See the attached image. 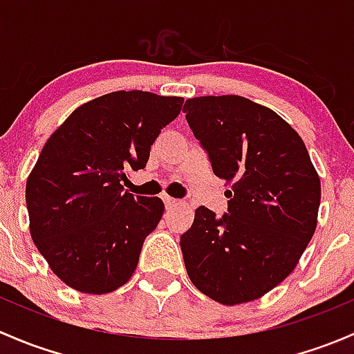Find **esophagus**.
<instances>
[{
  "mask_svg": "<svg viewBox=\"0 0 354 354\" xmlns=\"http://www.w3.org/2000/svg\"><path fill=\"white\" fill-rule=\"evenodd\" d=\"M163 203H165L167 207H172V206H176V204H178L177 199L170 198V196H163Z\"/></svg>",
  "mask_w": 354,
  "mask_h": 354,
  "instance_id": "esophagus-1",
  "label": "esophagus"
}]
</instances>
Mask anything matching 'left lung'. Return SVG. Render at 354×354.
<instances>
[{
	"label": "left lung",
	"instance_id": "left-lung-1",
	"mask_svg": "<svg viewBox=\"0 0 354 354\" xmlns=\"http://www.w3.org/2000/svg\"><path fill=\"white\" fill-rule=\"evenodd\" d=\"M214 176L232 182L221 218L199 206L180 236L192 285L223 305L245 304L295 269L317 227L320 178L304 140L274 111L239 95L185 100Z\"/></svg>",
	"mask_w": 354,
	"mask_h": 354
}]
</instances>
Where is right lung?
<instances>
[{"label":"right lung","instance_id":"1","mask_svg":"<svg viewBox=\"0 0 354 354\" xmlns=\"http://www.w3.org/2000/svg\"><path fill=\"white\" fill-rule=\"evenodd\" d=\"M182 104L141 90L107 93L76 109L44 145L25 189L30 235L73 290L111 293L133 276L165 206L124 191L122 182L126 170L147 167Z\"/></svg>","mask_w":354,"mask_h":354}]
</instances>
